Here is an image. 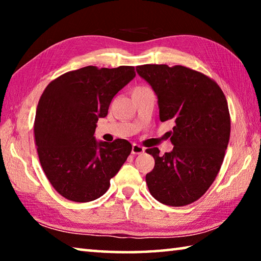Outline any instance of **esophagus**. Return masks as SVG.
Instances as JSON below:
<instances>
[{
	"label": "esophagus",
	"mask_w": 261,
	"mask_h": 261,
	"mask_svg": "<svg viewBox=\"0 0 261 261\" xmlns=\"http://www.w3.org/2000/svg\"><path fill=\"white\" fill-rule=\"evenodd\" d=\"M145 148L143 146H140L138 144H134L132 145V154H141L144 153Z\"/></svg>",
	"instance_id": "esophagus-1"
}]
</instances>
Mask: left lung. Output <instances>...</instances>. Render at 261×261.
Listing matches in <instances>:
<instances>
[{"instance_id":"8db88e82","label":"left lung","mask_w":261,"mask_h":261,"mask_svg":"<svg viewBox=\"0 0 261 261\" xmlns=\"http://www.w3.org/2000/svg\"><path fill=\"white\" fill-rule=\"evenodd\" d=\"M158 95L160 121L173 120V151L147 148L155 166L146 175L149 192L161 204L179 207L205 194L222 165L230 137V115L213 79L183 65L136 68Z\"/></svg>"}]
</instances>
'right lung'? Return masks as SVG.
Returning a JSON list of instances; mask_svg holds the SVG:
<instances>
[{"mask_svg": "<svg viewBox=\"0 0 261 261\" xmlns=\"http://www.w3.org/2000/svg\"><path fill=\"white\" fill-rule=\"evenodd\" d=\"M135 76L129 65H88L57 77L41 94L34 120L35 145L48 180L65 199L88 202L103 196L130 155L127 140L98 143L93 135L114 96Z\"/></svg>", "mask_w": 261, "mask_h": 261, "instance_id": "right-lung-1", "label": "right lung"}]
</instances>
